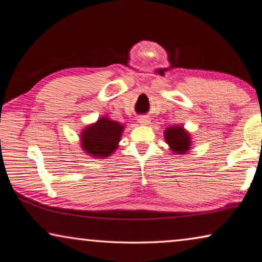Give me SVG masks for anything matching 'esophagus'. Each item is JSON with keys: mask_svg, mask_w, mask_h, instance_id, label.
Returning <instances> with one entry per match:
<instances>
[{"mask_svg": "<svg viewBox=\"0 0 262 262\" xmlns=\"http://www.w3.org/2000/svg\"><path fill=\"white\" fill-rule=\"evenodd\" d=\"M138 122H140L141 125H148L149 124V118L146 116H141L138 117Z\"/></svg>", "mask_w": 262, "mask_h": 262, "instance_id": "34e87169", "label": "esophagus"}]
</instances>
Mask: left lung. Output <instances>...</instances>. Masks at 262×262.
Instances as JSON below:
<instances>
[{"instance_id":"obj_1","label":"left lung","mask_w":262,"mask_h":262,"mask_svg":"<svg viewBox=\"0 0 262 262\" xmlns=\"http://www.w3.org/2000/svg\"><path fill=\"white\" fill-rule=\"evenodd\" d=\"M165 142L177 154H185L190 148V136L181 126L169 127L164 132Z\"/></svg>"}]
</instances>
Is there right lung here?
Listing matches in <instances>:
<instances>
[{
    "label": "right lung",
    "instance_id": "obj_1",
    "mask_svg": "<svg viewBox=\"0 0 262 262\" xmlns=\"http://www.w3.org/2000/svg\"><path fill=\"white\" fill-rule=\"evenodd\" d=\"M122 130L124 126L119 122L102 117L96 124L90 125L82 132V148L92 157H109L118 146Z\"/></svg>",
    "mask_w": 262,
    "mask_h": 262
}]
</instances>
